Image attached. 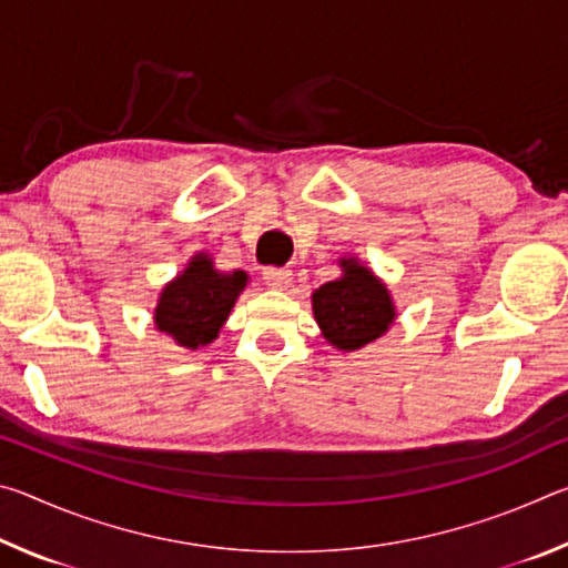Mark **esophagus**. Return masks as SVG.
<instances>
[{
	"instance_id": "34e87169",
	"label": "esophagus",
	"mask_w": 568,
	"mask_h": 568,
	"mask_svg": "<svg viewBox=\"0 0 568 568\" xmlns=\"http://www.w3.org/2000/svg\"><path fill=\"white\" fill-rule=\"evenodd\" d=\"M263 281L267 287H273V291H285V287H291L293 283V273L285 271V267H265Z\"/></svg>"
}]
</instances>
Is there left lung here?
<instances>
[{
  "label": "left lung",
  "mask_w": 568,
  "mask_h": 568,
  "mask_svg": "<svg viewBox=\"0 0 568 568\" xmlns=\"http://www.w3.org/2000/svg\"><path fill=\"white\" fill-rule=\"evenodd\" d=\"M343 275L313 293V315L323 338L338 351H358L396 321L388 287L355 257H341Z\"/></svg>",
  "instance_id": "left-lung-1"
}]
</instances>
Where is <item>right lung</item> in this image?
<instances>
[{
    "label": "right lung",
    "mask_w": 568,
    "mask_h": 568,
    "mask_svg": "<svg viewBox=\"0 0 568 568\" xmlns=\"http://www.w3.org/2000/svg\"><path fill=\"white\" fill-rule=\"evenodd\" d=\"M247 273L215 271L213 257L197 253L158 297L155 328L182 348H205L217 338L237 295L245 291Z\"/></svg>",
    "instance_id": "right-lung-1"
}]
</instances>
